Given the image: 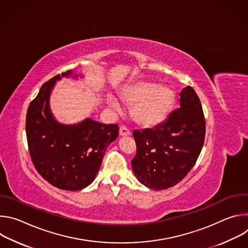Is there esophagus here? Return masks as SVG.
I'll use <instances>...</instances> for the list:
<instances>
[{"label": "esophagus", "instance_id": "34e87169", "mask_svg": "<svg viewBox=\"0 0 248 248\" xmlns=\"http://www.w3.org/2000/svg\"><path fill=\"white\" fill-rule=\"evenodd\" d=\"M119 133H120V136H129L131 134L130 130L127 129L125 126H123V125L120 127Z\"/></svg>", "mask_w": 248, "mask_h": 248}]
</instances>
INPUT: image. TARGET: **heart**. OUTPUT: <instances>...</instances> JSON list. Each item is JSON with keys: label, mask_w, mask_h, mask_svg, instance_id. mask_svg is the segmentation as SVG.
<instances>
[{"label": "heart", "mask_w": 248, "mask_h": 248, "mask_svg": "<svg viewBox=\"0 0 248 248\" xmlns=\"http://www.w3.org/2000/svg\"><path fill=\"white\" fill-rule=\"evenodd\" d=\"M121 99L133 105L132 116L140 125L153 127L162 124L170 115L175 93L167 85L139 81L128 86L121 94ZM107 102L115 112H121V105L115 97L108 96Z\"/></svg>", "instance_id": "1"}]
</instances>
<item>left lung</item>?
Segmentation results:
<instances>
[{
    "label": "left lung",
    "mask_w": 248,
    "mask_h": 248,
    "mask_svg": "<svg viewBox=\"0 0 248 248\" xmlns=\"http://www.w3.org/2000/svg\"><path fill=\"white\" fill-rule=\"evenodd\" d=\"M180 108L154 128L134 130L137 146L132 170L143 186L163 190L180 183L194 166L204 144L201 102L190 86L180 93Z\"/></svg>",
    "instance_id": "8db88e82"
}]
</instances>
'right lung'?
Returning <instances> with one entry per match:
<instances>
[{
  "instance_id": "1",
  "label": "right lung",
  "mask_w": 248,
  "mask_h": 248,
  "mask_svg": "<svg viewBox=\"0 0 248 248\" xmlns=\"http://www.w3.org/2000/svg\"><path fill=\"white\" fill-rule=\"evenodd\" d=\"M62 78H84L74 70L44 83L29 105L26 136L30 157L38 172L52 186L77 191L95 180L108 146L118 138V124H104L90 118L63 124L53 115L50 97Z\"/></svg>"
}]
</instances>
